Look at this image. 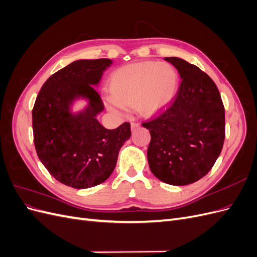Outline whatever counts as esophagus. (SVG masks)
Segmentation results:
<instances>
[{
  "mask_svg": "<svg viewBox=\"0 0 257 257\" xmlns=\"http://www.w3.org/2000/svg\"><path fill=\"white\" fill-rule=\"evenodd\" d=\"M139 126H141V124H139V122H136V121L134 122V121H133V122H132V123H131V127H132V130H135V128H138Z\"/></svg>",
  "mask_w": 257,
  "mask_h": 257,
  "instance_id": "esophagus-1",
  "label": "esophagus"
}]
</instances>
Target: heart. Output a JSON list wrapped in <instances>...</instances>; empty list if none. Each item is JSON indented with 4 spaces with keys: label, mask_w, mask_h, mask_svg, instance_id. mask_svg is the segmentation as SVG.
Segmentation results:
<instances>
[{
    "label": "heart",
    "mask_w": 257,
    "mask_h": 257,
    "mask_svg": "<svg viewBox=\"0 0 257 257\" xmlns=\"http://www.w3.org/2000/svg\"><path fill=\"white\" fill-rule=\"evenodd\" d=\"M177 74L166 63L142 62L123 66L110 77L111 94L107 106L114 112H124L126 106L137 104L146 114L163 109L176 94Z\"/></svg>",
    "instance_id": "1"
}]
</instances>
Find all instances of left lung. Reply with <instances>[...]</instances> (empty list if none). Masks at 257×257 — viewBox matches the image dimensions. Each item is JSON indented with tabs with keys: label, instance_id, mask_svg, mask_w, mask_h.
Wrapping results in <instances>:
<instances>
[{
	"label": "left lung",
	"instance_id": "8db88e82",
	"mask_svg": "<svg viewBox=\"0 0 257 257\" xmlns=\"http://www.w3.org/2000/svg\"><path fill=\"white\" fill-rule=\"evenodd\" d=\"M181 82L165 111L143 122L150 131L148 163L152 174L172 185H186L205 177L222 151L225 109L213 80L180 58H165Z\"/></svg>",
	"mask_w": 257,
	"mask_h": 257
}]
</instances>
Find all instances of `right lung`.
I'll return each mask as SVG.
<instances>
[{"label":"right lung","mask_w":257,"mask_h":257,"mask_svg":"<svg viewBox=\"0 0 257 257\" xmlns=\"http://www.w3.org/2000/svg\"><path fill=\"white\" fill-rule=\"evenodd\" d=\"M109 59L78 60L46 80L32 110L36 153L49 174L74 189H88L112 174L123 144L131 136V124L107 130L95 115L104 104L93 88L99 82ZM89 99L87 110L72 115L69 105L77 97Z\"/></svg>","instance_id":"right-lung-1"}]
</instances>
